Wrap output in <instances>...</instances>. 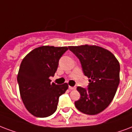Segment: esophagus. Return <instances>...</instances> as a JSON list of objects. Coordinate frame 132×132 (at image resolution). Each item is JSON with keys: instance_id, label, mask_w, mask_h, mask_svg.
Returning a JSON list of instances; mask_svg holds the SVG:
<instances>
[{"instance_id": "34e87169", "label": "esophagus", "mask_w": 132, "mask_h": 132, "mask_svg": "<svg viewBox=\"0 0 132 132\" xmlns=\"http://www.w3.org/2000/svg\"><path fill=\"white\" fill-rule=\"evenodd\" d=\"M68 88L70 89V90H74V89H75V87H74V86H68Z\"/></svg>"}]
</instances>
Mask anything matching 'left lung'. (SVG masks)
Segmentation results:
<instances>
[{"instance_id": "obj_1", "label": "left lung", "mask_w": 132, "mask_h": 132, "mask_svg": "<svg viewBox=\"0 0 132 132\" xmlns=\"http://www.w3.org/2000/svg\"><path fill=\"white\" fill-rule=\"evenodd\" d=\"M79 59L84 75L89 78L88 88L78 86L81 97L76 108L88 115L102 112L109 105L120 82V64L114 55L97 46H68Z\"/></svg>"}]
</instances>
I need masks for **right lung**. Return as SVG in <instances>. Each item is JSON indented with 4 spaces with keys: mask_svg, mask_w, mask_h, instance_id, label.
<instances>
[{
    "mask_svg": "<svg viewBox=\"0 0 132 132\" xmlns=\"http://www.w3.org/2000/svg\"><path fill=\"white\" fill-rule=\"evenodd\" d=\"M67 50L68 47L43 46L22 60L17 76L20 95L27 110L36 117H48L55 113L59 96L68 89L67 83L57 85L50 79Z\"/></svg>",
    "mask_w": 132,
    "mask_h": 132,
    "instance_id": "1",
    "label": "right lung"
}]
</instances>
